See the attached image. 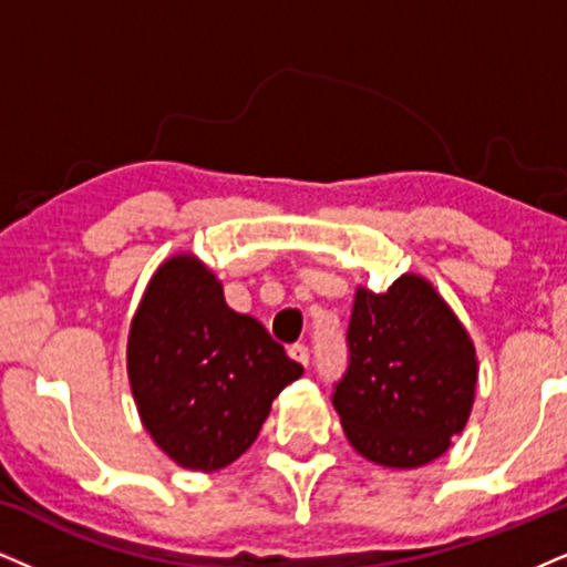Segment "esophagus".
<instances>
[{
	"mask_svg": "<svg viewBox=\"0 0 567 567\" xmlns=\"http://www.w3.org/2000/svg\"><path fill=\"white\" fill-rule=\"evenodd\" d=\"M289 358L295 360V362H299V365H310V349H307L305 344H295V347H289Z\"/></svg>",
	"mask_w": 567,
	"mask_h": 567,
	"instance_id": "obj_1",
	"label": "esophagus"
}]
</instances>
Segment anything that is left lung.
<instances>
[{"label":"left lung","instance_id":"8db88e82","mask_svg":"<svg viewBox=\"0 0 567 567\" xmlns=\"http://www.w3.org/2000/svg\"><path fill=\"white\" fill-rule=\"evenodd\" d=\"M347 344L333 408L349 444L396 471L442 457L471 417L478 358L429 278L402 272L386 291L358 286Z\"/></svg>","mask_w":567,"mask_h":567}]
</instances>
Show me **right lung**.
Instances as JSON below:
<instances>
[{
	"label": "right lung",
	"mask_w": 567,
	"mask_h": 567,
	"mask_svg": "<svg viewBox=\"0 0 567 567\" xmlns=\"http://www.w3.org/2000/svg\"><path fill=\"white\" fill-rule=\"evenodd\" d=\"M128 381L146 433L173 463L213 473L239 460L302 365L234 312L197 255L167 257L128 331Z\"/></svg>",
	"instance_id": "add662e5"
}]
</instances>
